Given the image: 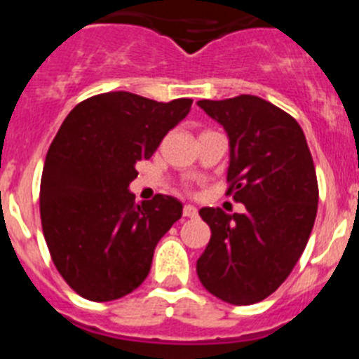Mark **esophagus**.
I'll return each mask as SVG.
<instances>
[{"instance_id":"1","label":"esophagus","mask_w":359,"mask_h":359,"mask_svg":"<svg viewBox=\"0 0 359 359\" xmlns=\"http://www.w3.org/2000/svg\"><path fill=\"white\" fill-rule=\"evenodd\" d=\"M183 215L185 217H198V208L192 207V205H185L183 207Z\"/></svg>"}]
</instances>
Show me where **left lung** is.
Masks as SVG:
<instances>
[{"label": "left lung", "mask_w": 359, "mask_h": 359, "mask_svg": "<svg viewBox=\"0 0 359 359\" xmlns=\"http://www.w3.org/2000/svg\"><path fill=\"white\" fill-rule=\"evenodd\" d=\"M230 138L228 190L244 214L199 210L210 243L196 271L214 297L233 306L264 300L290 277L318 208V182L297 120L255 95L199 100Z\"/></svg>", "instance_id": "1"}]
</instances>
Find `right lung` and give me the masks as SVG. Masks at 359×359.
Here are the masks:
<instances>
[{
	"label": "right lung",
	"instance_id": "1",
	"mask_svg": "<svg viewBox=\"0 0 359 359\" xmlns=\"http://www.w3.org/2000/svg\"><path fill=\"white\" fill-rule=\"evenodd\" d=\"M190 106L109 91L77 104L57 131L41 177V224L57 271L82 298L109 302L135 291L182 217L172 196L135 203L128 187L136 161L154 154Z\"/></svg>",
	"mask_w": 359,
	"mask_h": 359
}]
</instances>
